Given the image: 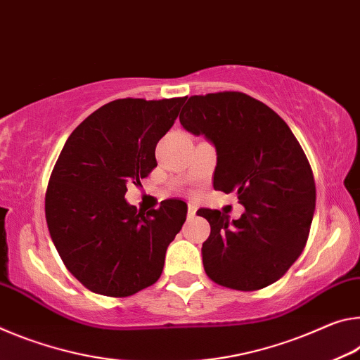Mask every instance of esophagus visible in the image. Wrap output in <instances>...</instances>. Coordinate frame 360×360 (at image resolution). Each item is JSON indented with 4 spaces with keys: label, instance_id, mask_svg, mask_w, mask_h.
<instances>
[{
    "label": "esophagus",
    "instance_id": "obj_1",
    "mask_svg": "<svg viewBox=\"0 0 360 360\" xmlns=\"http://www.w3.org/2000/svg\"><path fill=\"white\" fill-rule=\"evenodd\" d=\"M196 210H198V205L194 201H188V217H194L196 215Z\"/></svg>",
    "mask_w": 360,
    "mask_h": 360
}]
</instances>
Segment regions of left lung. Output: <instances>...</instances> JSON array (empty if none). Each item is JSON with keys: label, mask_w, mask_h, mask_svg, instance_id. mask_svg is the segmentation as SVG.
Instances as JSON below:
<instances>
[{"label": "left lung", "mask_w": 360, "mask_h": 360, "mask_svg": "<svg viewBox=\"0 0 360 360\" xmlns=\"http://www.w3.org/2000/svg\"><path fill=\"white\" fill-rule=\"evenodd\" d=\"M180 124L215 145L214 188L236 191L245 207L231 223L220 210H198L210 225L205 274L240 292L271 285L302 255L314 215V175L302 145L276 111L244 92L191 96Z\"/></svg>", "instance_id": "left-lung-1"}]
</instances>
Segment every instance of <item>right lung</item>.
I'll list each match as a JSON object with an SVG mask.
<instances>
[{"mask_svg":"<svg viewBox=\"0 0 360 360\" xmlns=\"http://www.w3.org/2000/svg\"><path fill=\"white\" fill-rule=\"evenodd\" d=\"M186 97L117 98L87 116L60 151L46 190V221L67 269L94 293L129 297L155 284L186 204L140 212L126 202L158 166V141Z\"/></svg>","mask_w":360,"mask_h":360,"instance_id":"right-lung-1","label":"right lung"}]
</instances>
